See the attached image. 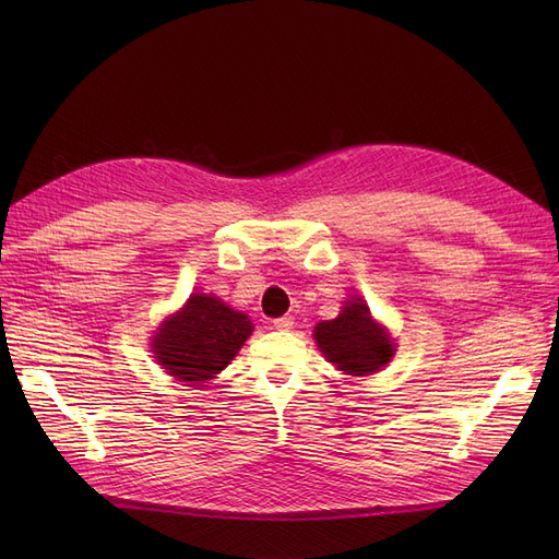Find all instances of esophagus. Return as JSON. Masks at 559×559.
<instances>
[{"mask_svg":"<svg viewBox=\"0 0 559 559\" xmlns=\"http://www.w3.org/2000/svg\"><path fill=\"white\" fill-rule=\"evenodd\" d=\"M292 326H295V317H278V319H274V329H278V331H289Z\"/></svg>","mask_w":559,"mask_h":559,"instance_id":"1","label":"esophagus"}]
</instances>
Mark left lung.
<instances>
[{
	"label": "left lung",
	"mask_w": 559,
	"mask_h": 559,
	"mask_svg": "<svg viewBox=\"0 0 559 559\" xmlns=\"http://www.w3.org/2000/svg\"><path fill=\"white\" fill-rule=\"evenodd\" d=\"M314 340L324 356L348 376L373 373L394 356V344L373 324L362 299L346 301L340 317L317 324Z\"/></svg>",
	"instance_id": "left-lung-1"
}]
</instances>
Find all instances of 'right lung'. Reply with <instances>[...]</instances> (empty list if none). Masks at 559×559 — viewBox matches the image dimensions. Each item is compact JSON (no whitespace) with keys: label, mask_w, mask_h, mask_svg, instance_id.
<instances>
[{"label":"right lung","mask_w":559,"mask_h":559,"mask_svg":"<svg viewBox=\"0 0 559 559\" xmlns=\"http://www.w3.org/2000/svg\"><path fill=\"white\" fill-rule=\"evenodd\" d=\"M251 331L247 314L235 312L217 297L192 295L158 331L154 354L167 373L199 385L235 358Z\"/></svg>","instance_id":"add662e5"}]
</instances>
